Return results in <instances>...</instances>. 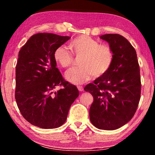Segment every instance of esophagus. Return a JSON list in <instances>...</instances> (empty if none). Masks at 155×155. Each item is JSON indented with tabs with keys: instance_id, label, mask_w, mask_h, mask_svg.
<instances>
[{
	"instance_id": "esophagus-1",
	"label": "esophagus",
	"mask_w": 155,
	"mask_h": 155,
	"mask_svg": "<svg viewBox=\"0 0 155 155\" xmlns=\"http://www.w3.org/2000/svg\"><path fill=\"white\" fill-rule=\"evenodd\" d=\"M77 88H78V90H79L80 91H83V86H80V85H78V86H77Z\"/></svg>"
}]
</instances>
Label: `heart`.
Instances as JSON below:
<instances>
[{
    "label": "heart",
    "instance_id": "obj_1",
    "mask_svg": "<svg viewBox=\"0 0 155 155\" xmlns=\"http://www.w3.org/2000/svg\"><path fill=\"white\" fill-rule=\"evenodd\" d=\"M69 47L75 57L79 58V67L70 69L65 78L73 84L78 85L90 81L94 76L101 77L111 68L114 59L111 48L99 44L98 41L87 35H80L73 40ZM64 46H59L54 52V59L63 68H68L74 63V57Z\"/></svg>",
    "mask_w": 155,
    "mask_h": 155
}]
</instances>
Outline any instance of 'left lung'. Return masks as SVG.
I'll use <instances>...</instances> for the list:
<instances>
[{
  "label": "left lung",
  "mask_w": 155,
  "mask_h": 155,
  "mask_svg": "<svg viewBox=\"0 0 155 155\" xmlns=\"http://www.w3.org/2000/svg\"><path fill=\"white\" fill-rule=\"evenodd\" d=\"M113 50L114 59L105 74L89 83L84 90L94 98L90 109L92 124L99 129L115 130L127 124L137 111L141 96L140 65L135 48L124 37H100Z\"/></svg>",
  "instance_id": "1"
}]
</instances>
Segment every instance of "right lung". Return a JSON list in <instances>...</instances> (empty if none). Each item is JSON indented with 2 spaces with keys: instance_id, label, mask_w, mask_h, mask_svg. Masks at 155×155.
<instances>
[{
  "instance_id": "1",
  "label": "right lung",
  "mask_w": 155,
  "mask_h": 155,
  "mask_svg": "<svg viewBox=\"0 0 155 155\" xmlns=\"http://www.w3.org/2000/svg\"><path fill=\"white\" fill-rule=\"evenodd\" d=\"M70 37L39 33L21 48L15 66V98L24 118L41 128L64 124L70 107L78 96L75 85L63 78L54 52ZM60 86L57 93L53 90Z\"/></svg>"
}]
</instances>
